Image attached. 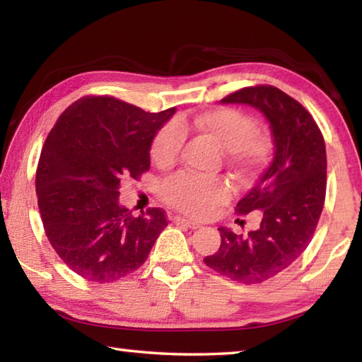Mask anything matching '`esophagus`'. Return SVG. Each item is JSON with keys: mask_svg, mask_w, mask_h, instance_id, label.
Returning <instances> with one entry per match:
<instances>
[{"mask_svg": "<svg viewBox=\"0 0 362 362\" xmlns=\"http://www.w3.org/2000/svg\"><path fill=\"white\" fill-rule=\"evenodd\" d=\"M174 222L187 226V228H189V230H196V228H199V226H201L198 222H193V220H188L185 217H174Z\"/></svg>", "mask_w": 362, "mask_h": 362, "instance_id": "1", "label": "esophagus"}]
</instances>
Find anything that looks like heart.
Listing matches in <instances>:
<instances>
[{
	"label": "heart",
	"mask_w": 362,
	"mask_h": 362,
	"mask_svg": "<svg viewBox=\"0 0 362 362\" xmlns=\"http://www.w3.org/2000/svg\"><path fill=\"white\" fill-rule=\"evenodd\" d=\"M193 129L226 151V161L243 179H255L267 168L273 155V142L267 132L257 129L247 113L231 107H217L192 118L163 126L151 142V159L161 168L173 166L179 159L183 132ZM230 183L223 179L180 173L164 183L163 198L174 209L193 217H206L230 198Z\"/></svg>",
	"instance_id": "b5f03b06"
}]
</instances>
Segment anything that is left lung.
<instances>
[{"mask_svg": "<svg viewBox=\"0 0 362 362\" xmlns=\"http://www.w3.org/2000/svg\"><path fill=\"white\" fill-rule=\"evenodd\" d=\"M222 102L259 108L276 150L267 173L235 209L240 216L260 211L259 230L235 235L218 228L222 243L204 263L236 283L260 284L289 268L313 240L326 199V145L308 110L274 86H249Z\"/></svg>", "mask_w": 362, "mask_h": 362, "instance_id": "left-lung-1", "label": "left lung"}]
</instances>
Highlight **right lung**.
Here are the masks:
<instances>
[{
    "instance_id": "obj_1",
    "label": "right lung",
    "mask_w": 362,
    "mask_h": 362,
    "mask_svg": "<svg viewBox=\"0 0 362 362\" xmlns=\"http://www.w3.org/2000/svg\"><path fill=\"white\" fill-rule=\"evenodd\" d=\"M175 113L110 95H86L59 116L42 145L36 196L51 246L71 272L105 284L142 267L168 225L161 207L142 216L119 206V183L150 169V146Z\"/></svg>"
}]
</instances>
